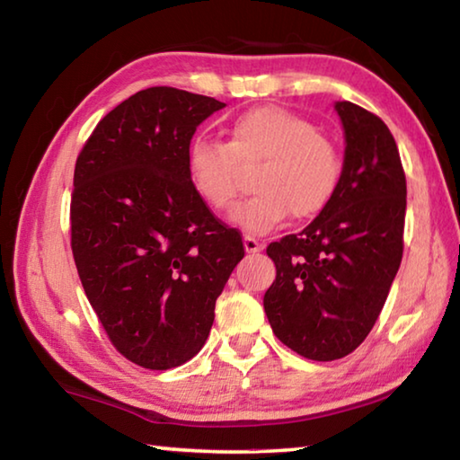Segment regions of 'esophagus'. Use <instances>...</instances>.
<instances>
[{
  "instance_id": "34e87169",
  "label": "esophagus",
  "mask_w": 460,
  "mask_h": 460,
  "mask_svg": "<svg viewBox=\"0 0 460 460\" xmlns=\"http://www.w3.org/2000/svg\"><path fill=\"white\" fill-rule=\"evenodd\" d=\"M243 245H245V252H247V253H258V252H261V249H263L261 241L252 237V235H245Z\"/></svg>"
}]
</instances>
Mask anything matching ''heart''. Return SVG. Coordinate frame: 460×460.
Listing matches in <instances>:
<instances>
[{"label":"heart","mask_w":460,"mask_h":460,"mask_svg":"<svg viewBox=\"0 0 460 460\" xmlns=\"http://www.w3.org/2000/svg\"><path fill=\"white\" fill-rule=\"evenodd\" d=\"M227 139L197 137L186 154L194 192L213 208L229 207L241 190V168L260 166L258 194L231 211L247 233H268L288 217L313 219L337 197L345 160L331 137L302 115L268 105L241 113L225 131Z\"/></svg>","instance_id":"b5f03b06"}]
</instances>
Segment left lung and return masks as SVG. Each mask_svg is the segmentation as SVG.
I'll use <instances>...</instances> for the list:
<instances>
[{"mask_svg":"<svg viewBox=\"0 0 460 460\" xmlns=\"http://www.w3.org/2000/svg\"><path fill=\"white\" fill-rule=\"evenodd\" d=\"M334 107L347 142L337 197L266 249L276 263L263 296L271 331L313 361L341 359L367 339L403 253L406 174L392 131L351 101Z\"/></svg>","mask_w":460,"mask_h":460,"instance_id":"8db88e82","label":"left lung"}]
</instances>
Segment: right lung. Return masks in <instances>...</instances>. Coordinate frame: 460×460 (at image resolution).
Masks as SVG:
<instances>
[{"label":"right lung","instance_id":"1","mask_svg":"<svg viewBox=\"0 0 460 460\" xmlns=\"http://www.w3.org/2000/svg\"><path fill=\"white\" fill-rule=\"evenodd\" d=\"M225 103L150 87L111 109L75 164L71 247L111 345L146 369L197 355L215 302L245 255L237 229L194 192L186 154Z\"/></svg>","mask_w":460,"mask_h":460}]
</instances>
